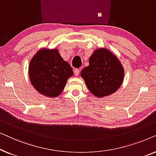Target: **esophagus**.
I'll return each mask as SVG.
<instances>
[{
  "mask_svg": "<svg viewBox=\"0 0 156 156\" xmlns=\"http://www.w3.org/2000/svg\"><path fill=\"white\" fill-rule=\"evenodd\" d=\"M74 74H75V76H77L79 74H80V69H75L74 70Z\"/></svg>",
  "mask_w": 156,
  "mask_h": 156,
  "instance_id": "esophagus-1",
  "label": "esophagus"
}]
</instances>
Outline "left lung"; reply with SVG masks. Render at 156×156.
<instances>
[{"mask_svg": "<svg viewBox=\"0 0 156 156\" xmlns=\"http://www.w3.org/2000/svg\"><path fill=\"white\" fill-rule=\"evenodd\" d=\"M89 65L81 72L87 88L97 97L112 94L121 87L124 71L120 62L109 50L100 48L89 57Z\"/></svg>", "mask_w": 156, "mask_h": 156, "instance_id": "1", "label": "left lung"}]
</instances>
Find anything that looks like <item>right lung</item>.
Masks as SVG:
<instances>
[{"label": "right lung", "mask_w": 156, "mask_h": 156, "mask_svg": "<svg viewBox=\"0 0 156 156\" xmlns=\"http://www.w3.org/2000/svg\"><path fill=\"white\" fill-rule=\"evenodd\" d=\"M73 70L63 60L57 49H42L30 62L29 76L38 92L46 97H55L62 93Z\"/></svg>", "instance_id": "obj_1"}]
</instances>
